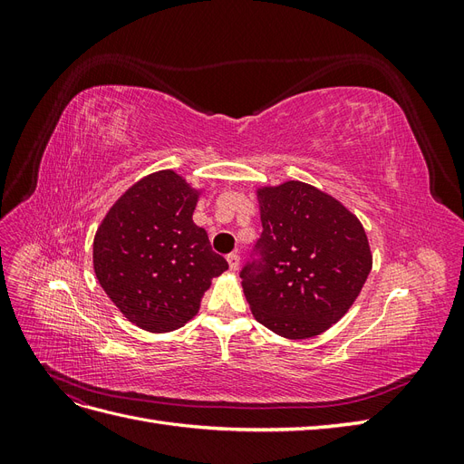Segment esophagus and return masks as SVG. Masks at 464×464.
I'll return each mask as SVG.
<instances>
[{"label": "esophagus", "instance_id": "obj_1", "mask_svg": "<svg viewBox=\"0 0 464 464\" xmlns=\"http://www.w3.org/2000/svg\"><path fill=\"white\" fill-rule=\"evenodd\" d=\"M227 261H228L230 271H236L237 266H240V256H237V254H230V256H227Z\"/></svg>", "mask_w": 464, "mask_h": 464}]
</instances>
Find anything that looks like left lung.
I'll list each match as a JSON object with an SVG mask.
<instances>
[{
  "mask_svg": "<svg viewBox=\"0 0 464 464\" xmlns=\"http://www.w3.org/2000/svg\"><path fill=\"white\" fill-rule=\"evenodd\" d=\"M263 232L242 266L251 314L286 339L339 321L366 283L372 254L360 220L302 181L259 189Z\"/></svg>",
  "mask_w": 464,
  "mask_h": 464,
  "instance_id": "1",
  "label": "left lung"
}]
</instances>
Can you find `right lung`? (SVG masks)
<instances>
[{
	"label": "right lung",
	"instance_id": "add662e5",
	"mask_svg": "<svg viewBox=\"0 0 464 464\" xmlns=\"http://www.w3.org/2000/svg\"><path fill=\"white\" fill-rule=\"evenodd\" d=\"M198 191L172 170L139 179L110 208L94 237V273L135 325L172 331L199 312L210 278L228 269L191 220Z\"/></svg>",
	"mask_w": 464,
	"mask_h": 464
}]
</instances>
